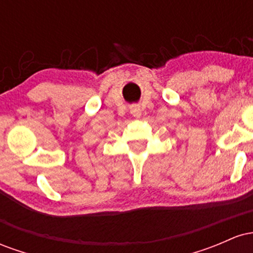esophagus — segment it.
<instances>
[{
	"label": "esophagus",
	"instance_id": "34e87169",
	"mask_svg": "<svg viewBox=\"0 0 253 253\" xmlns=\"http://www.w3.org/2000/svg\"><path fill=\"white\" fill-rule=\"evenodd\" d=\"M130 113H132L133 115H134V117H140V114H141V109H140V107L139 106H136V104H134V106H132L130 107Z\"/></svg>",
	"mask_w": 253,
	"mask_h": 253
}]
</instances>
